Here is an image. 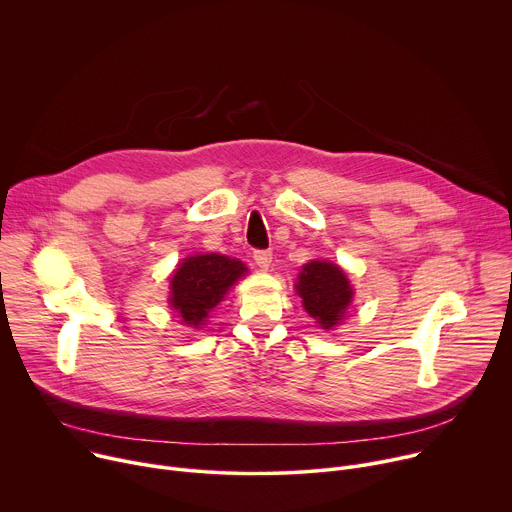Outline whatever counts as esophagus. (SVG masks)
<instances>
[{
    "label": "esophagus",
    "mask_w": 512,
    "mask_h": 512,
    "mask_svg": "<svg viewBox=\"0 0 512 512\" xmlns=\"http://www.w3.org/2000/svg\"><path fill=\"white\" fill-rule=\"evenodd\" d=\"M253 259H255V263H257L261 269H267V267L271 265L273 255H271V251H267V249H257V251L253 253Z\"/></svg>",
    "instance_id": "obj_1"
}]
</instances>
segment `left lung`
Returning <instances> with one entry per match:
<instances>
[{
	"label": "left lung",
	"instance_id": "obj_1",
	"mask_svg": "<svg viewBox=\"0 0 512 512\" xmlns=\"http://www.w3.org/2000/svg\"><path fill=\"white\" fill-rule=\"evenodd\" d=\"M298 294L306 312L322 326H336L352 300V287L344 271L328 261H312L298 277Z\"/></svg>",
	"mask_w": 512,
	"mask_h": 512
}]
</instances>
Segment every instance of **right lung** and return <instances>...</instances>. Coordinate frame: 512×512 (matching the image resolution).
I'll return each instance as SVG.
<instances>
[{
	"label": "right lung",
	"mask_w": 512,
	"mask_h": 512,
	"mask_svg": "<svg viewBox=\"0 0 512 512\" xmlns=\"http://www.w3.org/2000/svg\"><path fill=\"white\" fill-rule=\"evenodd\" d=\"M245 271L241 261L225 255L188 257L170 279V306L186 324L198 328Z\"/></svg>",
	"instance_id": "1"
}]
</instances>
